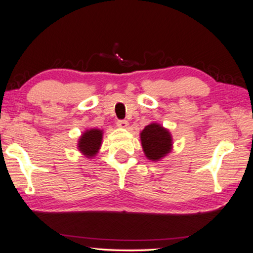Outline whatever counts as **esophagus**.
<instances>
[{
  "label": "esophagus",
  "instance_id": "obj_1",
  "mask_svg": "<svg viewBox=\"0 0 253 253\" xmlns=\"http://www.w3.org/2000/svg\"><path fill=\"white\" fill-rule=\"evenodd\" d=\"M128 125H129V123H128L127 121H118L117 122V126L121 128H127Z\"/></svg>",
  "mask_w": 253,
  "mask_h": 253
}]
</instances>
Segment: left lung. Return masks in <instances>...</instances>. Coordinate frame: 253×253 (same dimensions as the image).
Returning <instances> with one entry per match:
<instances>
[{
    "instance_id": "1",
    "label": "left lung",
    "mask_w": 253,
    "mask_h": 253,
    "mask_svg": "<svg viewBox=\"0 0 253 253\" xmlns=\"http://www.w3.org/2000/svg\"><path fill=\"white\" fill-rule=\"evenodd\" d=\"M144 153L148 160L158 161L170 152L172 137L168 129L158 124H151L140 132Z\"/></svg>"
}]
</instances>
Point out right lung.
Segmentation results:
<instances>
[{
	"instance_id": "1",
	"label": "right lung",
	"mask_w": 253,
	"mask_h": 253,
	"mask_svg": "<svg viewBox=\"0 0 253 253\" xmlns=\"http://www.w3.org/2000/svg\"><path fill=\"white\" fill-rule=\"evenodd\" d=\"M102 139V131L99 129H90L84 132L80 137L78 148L79 151L85 155V157L95 156L99 151Z\"/></svg>"
}]
</instances>
